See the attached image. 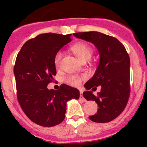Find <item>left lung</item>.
I'll list each match as a JSON object with an SVG mask.
<instances>
[{
  "instance_id": "1",
  "label": "left lung",
  "mask_w": 147,
  "mask_h": 147,
  "mask_svg": "<svg viewBox=\"0 0 147 147\" xmlns=\"http://www.w3.org/2000/svg\"><path fill=\"white\" fill-rule=\"evenodd\" d=\"M62 36L42 34L27 41L14 67L18 102L27 117L42 127L60 124L65 118L67 102L80 98L79 90L65 84L47 88L57 74L56 55L65 45Z\"/></svg>"
}]
</instances>
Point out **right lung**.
<instances>
[{
	"label": "right lung",
	"mask_w": 147,
	"mask_h": 147,
	"mask_svg": "<svg viewBox=\"0 0 147 147\" xmlns=\"http://www.w3.org/2000/svg\"><path fill=\"white\" fill-rule=\"evenodd\" d=\"M77 38L90 42L99 54V63L93 77L85 84L83 96L98 105L92 121L107 123L125 108L130 93V60L125 48L115 37L98 32L75 34Z\"/></svg>",
	"instance_id": "1"
}]
</instances>
